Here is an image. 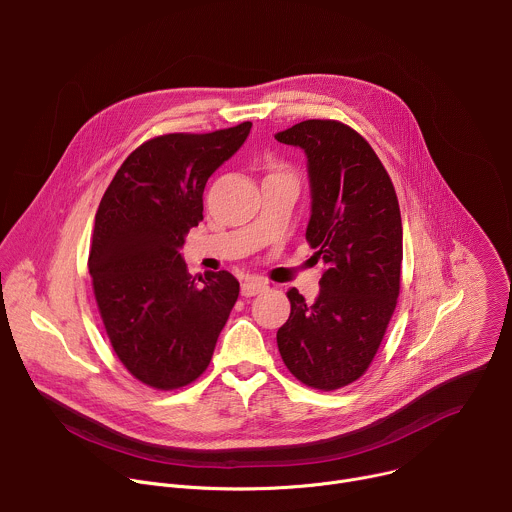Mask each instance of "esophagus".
<instances>
[{
    "mask_svg": "<svg viewBox=\"0 0 512 512\" xmlns=\"http://www.w3.org/2000/svg\"><path fill=\"white\" fill-rule=\"evenodd\" d=\"M265 289H267V283H265V281L255 279V277H249V279H245L243 285H241V294H243L245 298H253V296L261 294V291H265Z\"/></svg>",
    "mask_w": 512,
    "mask_h": 512,
    "instance_id": "obj_1",
    "label": "esophagus"
}]
</instances>
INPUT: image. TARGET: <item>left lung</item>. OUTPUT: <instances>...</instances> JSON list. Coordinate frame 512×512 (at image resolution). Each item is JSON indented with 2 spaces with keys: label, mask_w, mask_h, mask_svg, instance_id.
<instances>
[{
  "label": "left lung",
  "mask_w": 512,
  "mask_h": 512,
  "mask_svg": "<svg viewBox=\"0 0 512 512\" xmlns=\"http://www.w3.org/2000/svg\"><path fill=\"white\" fill-rule=\"evenodd\" d=\"M308 156L312 216L306 241L326 269L308 304L287 291L291 312L277 348L300 383L334 391L367 373L401 289L403 227L393 182L358 131L308 119L275 135Z\"/></svg>",
  "instance_id": "1"
}]
</instances>
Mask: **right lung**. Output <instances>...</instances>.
I'll return each mask as SVG.
<instances>
[{"instance_id": "add662e5", "label": "right lung", "mask_w": 512, "mask_h": 512, "mask_svg": "<svg viewBox=\"0 0 512 512\" xmlns=\"http://www.w3.org/2000/svg\"><path fill=\"white\" fill-rule=\"evenodd\" d=\"M249 131L245 121L148 139L101 198L89 251L93 294L117 358L152 389H180L206 371L239 298L229 271L192 277L180 247L202 221L206 180Z\"/></svg>"}]
</instances>
